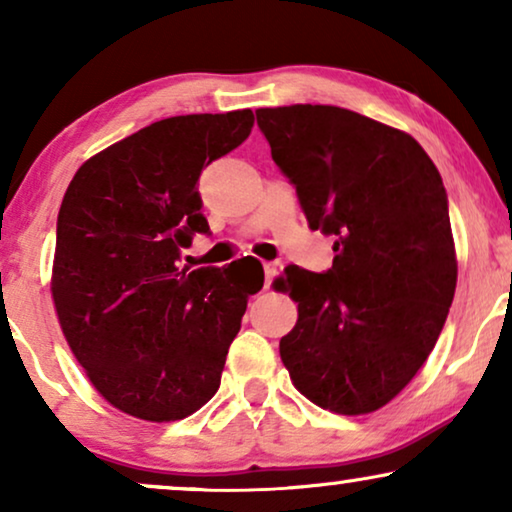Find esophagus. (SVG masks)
Here are the masks:
<instances>
[{
	"label": "esophagus",
	"mask_w": 512,
	"mask_h": 512,
	"mask_svg": "<svg viewBox=\"0 0 512 512\" xmlns=\"http://www.w3.org/2000/svg\"><path fill=\"white\" fill-rule=\"evenodd\" d=\"M263 270H265V289L272 284V279L277 277L279 272V265L277 263H263Z\"/></svg>",
	"instance_id": "1"
}]
</instances>
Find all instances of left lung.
<instances>
[{"instance_id": "left-lung-1", "label": "left lung", "mask_w": 512, "mask_h": 512, "mask_svg": "<svg viewBox=\"0 0 512 512\" xmlns=\"http://www.w3.org/2000/svg\"><path fill=\"white\" fill-rule=\"evenodd\" d=\"M272 160L312 230L335 235L324 275L289 265L298 303L279 340L293 387L319 408L368 415L429 359L457 289L443 179L408 132L331 104L258 109Z\"/></svg>"}]
</instances>
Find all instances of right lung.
Returning <instances> with one entry per match:
<instances>
[{"label":"right lung","instance_id":"right-lung-1","mask_svg":"<svg viewBox=\"0 0 512 512\" xmlns=\"http://www.w3.org/2000/svg\"><path fill=\"white\" fill-rule=\"evenodd\" d=\"M251 109L151 123L95 153L58 214L51 293L65 340L107 403L146 422H174L216 394L230 342L263 268H179L209 233L200 172L237 149Z\"/></svg>","mask_w":512,"mask_h":512}]
</instances>
